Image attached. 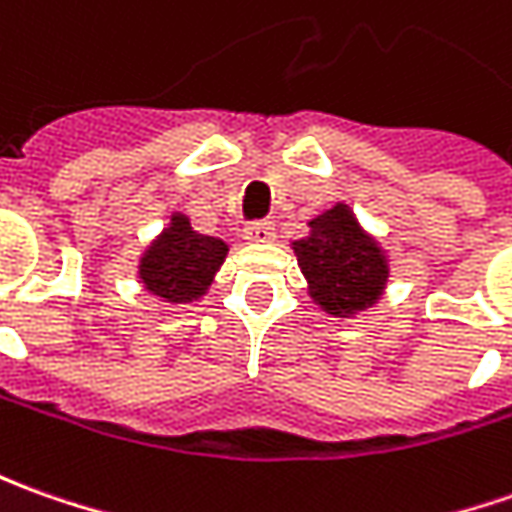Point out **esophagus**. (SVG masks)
<instances>
[{
    "label": "esophagus",
    "instance_id": "esophagus-1",
    "mask_svg": "<svg viewBox=\"0 0 512 512\" xmlns=\"http://www.w3.org/2000/svg\"><path fill=\"white\" fill-rule=\"evenodd\" d=\"M243 238H246L249 243L274 241V224H271V221H255V224H246V229H243Z\"/></svg>",
    "mask_w": 512,
    "mask_h": 512
}]
</instances>
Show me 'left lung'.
<instances>
[{
    "mask_svg": "<svg viewBox=\"0 0 512 512\" xmlns=\"http://www.w3.org/2000/svg\"><path fill=\"white\" fill-rule=\"evenodd\" d=\"M308 235L291 243L311 300L330 316H356L381 300L389 280L384 246L358 224L344 201L308 221Z\"/></svg>",
    "mask_w": 512,
    "mask_h": 512,
    "instance_id": "1",
    "label": "left lung"
}]
</instances>
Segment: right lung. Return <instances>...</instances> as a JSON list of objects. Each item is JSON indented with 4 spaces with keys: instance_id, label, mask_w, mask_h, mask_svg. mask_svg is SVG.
Listing matches in <instances>:
<instances>
[{
    "instance_id": "right-lung-1",
    "label": "right lung",
    "mask_w": 512,
    "mask_h": 512,
    "mask_svg": "<svg viewBox=\"0 0 512 512\" xmlns=\"http://www.w3.org/2000/svg\"><path fill=\"white\" fill-rule=\"evenodd\" d=\"M229 246L221 238L201 235L190 227L184 212H173L170 224L156 235L139 257V283L170 305H187L201 300L221 269Z\"/></svg>"
}]
</instances>
